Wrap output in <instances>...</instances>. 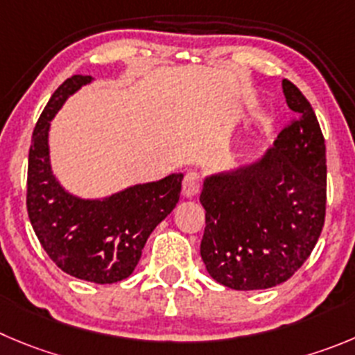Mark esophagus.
Wrapping results in <instances>:
<instances>
[{
    "label": "esophagus",
    "instance_id": "1",
    "mask_svg": "<svg viewBox=\"0 0 355 355\" xmlns=\"http://www.w3.org/2000/svg\"><path fill=\"white\" fill-rule=\"evenodd\" d=\"M201 184H203V180H201V175L198 171H187L184 177V182H182V189H184L185 196H196L201 191Z\"/></svg>",
    "mask_w": 355,
    "mask_h": 355
}]
</instances>
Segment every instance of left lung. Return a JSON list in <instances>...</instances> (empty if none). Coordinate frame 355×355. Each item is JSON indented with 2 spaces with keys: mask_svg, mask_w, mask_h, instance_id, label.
I'll return each mask as SVG.
<instances>
[{
  "mask_svg": "<svg viewBox=\"0 0 355 355\" xmlns=\"http://www.w3.org/2000/svg\"><path fill=\"white\" fill-rule=\"evenodd\" d=\"M297 115L261 161L205 180L201 259L214 280L236 291L286 282L310 257L326 218V144L312 105L284 78Z\"/></svg>",
  "mask_w": 355,
  "mask_h": 355,
  "instance_id": "1",
  "label": "left lung"
}]
</instances>
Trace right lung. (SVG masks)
Here are the masks:
<instances>
[{"label":"right lung","instance_id":"add662e5","mask_svg":"<svg viewBox=\"0 0 355 355\" xmlns=\"http://www.w3.org/2000/svg\"><path fill=\"white\" fill-rule=\"evenodd\" d=\"M89 75L66 78L35 125L28 162L29 220L43 250L64 273L94 284L121 282L132 273L154 227L178 203L182 173L135 185L103 201L78 200L58 184L49 162V125Z\"/></svg>","mask_w":355,"mask_h":355}]
</instances>
